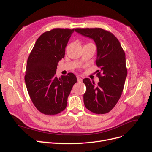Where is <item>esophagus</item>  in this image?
Returning <instances> with one entry per match:
<instances>
[{
	"label": "esophagus",
	"instance_id": "34e87169",
	"mask_svg": "<svg viewBox=\"0 0 152 152\" xmlns=\"http://www.w3.org/2000/svg\"><path fill=\"white\" fill-rule=\"evenodd\" d=\"M77 80L79 82H82V79H81V77H80L79 76H77Z\"/></svg>",
	"mask_w": 152,
	"mask_h": 152
}]
</instances>
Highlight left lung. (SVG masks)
Returning a JSON list of instances; mask_svg holds the SVG:
<instances>
[{
  "mask_svg": "<svg viewBox=\"0 0 152 152\" xmlns=\"http://www.w3.org/2000/svg\"><path fill=\"white\" fill-rule=\"evenodd\" d=\"M77 33L92 39L97 47L96 63L99 82L95 85L88 78L84 94L85 107L96 114L109 112L116 105L124 89L127 74L126 54L118 40L111 32L100 28H76Z\"/></svg>",
  "mask_w": 152,
  "mask_h": 152,
  "instance_id": "8db88e82",
  "label": "left lung"
}]
</instances>
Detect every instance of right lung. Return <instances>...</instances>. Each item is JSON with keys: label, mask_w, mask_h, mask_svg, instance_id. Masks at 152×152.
Returning <instances> with one entry per match:
<instances>
[{"label": "right lung", "mask_w": 152, "mask_h": 152, "mask_svg": "<svg viewBox=\"0 0 152 152\" xmlns=\"http://www.w3.org/2000/svg\"><path fill=\"white\" fill-rule=\"evenodd\" d=\"M75 29L54 28L37 40L27 60L25 80L32 103L39 112L53 115L63 111L77 79L72 73L57 78L58 62Z\"/></svg>", "instance_id": "1"}]
</instances>
